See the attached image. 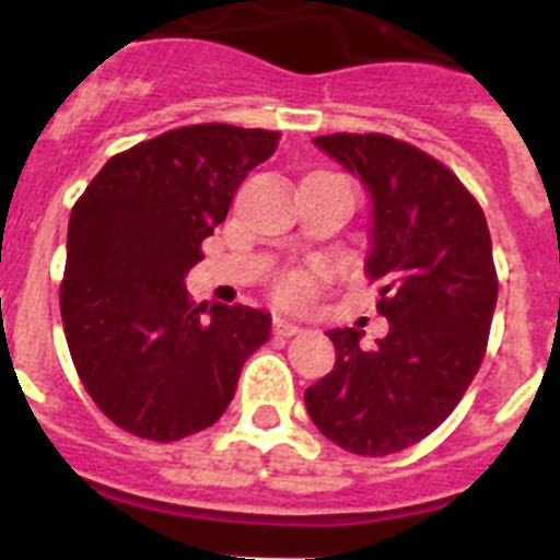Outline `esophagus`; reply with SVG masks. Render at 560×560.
<instances>
[{"instance_id": "1", "label": "esophagus", "mask_w": 560, "mask_h": 560, "mask_svg": "<svg viewBox=\"0 0 560 560\" xmlns=\"http://www.w3.org/2000/svg\"><path fill=\"white\" fill-rule=\"evenodd\" d=\"M273 329H276V335L292 337V335H301V331H304V326L292 324V320H287V317H276Z\"/></svg>"}]
</instances>
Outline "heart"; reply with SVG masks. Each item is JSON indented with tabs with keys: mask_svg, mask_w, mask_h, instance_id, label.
I'll return each mask as SVG.
<instances>
[{
	"mask_svg": "<svg viewBox=\"0 0 560 560\" xmlns=\"http://www.w3.org/2000/svg\"><path fill=\"white\" fill-rule=\"evenodd\" d=\"M306 292H310V279H306V276H292V279H287L281 295H284L287 301H301Z\"/></svg>",
	"mask_w": 560,
	"mask_h": 560,
	"instance_id": "1",
	"label": "heart"
}]
</instances>
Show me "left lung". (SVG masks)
Wrapping results in <instances>:
<instances>
[{
	"label": "left lung",
	"mask_w": 560,
	"mask_h": 560,
	"mask_svg": "<svg viewBox=\"0 0 560 560\" xmlns=\"http://www.w3.org/2000/svg\"><path fill=\"white\" fill-rule=\"evenodd\" d=\"M317 150L362 180L371 203L365 270L387 335L329 329L337 362L306 387L312 424L346 452H401L446 421L486 357L497 306L491 234L441 161L382 133H331Z\"/></svg>",
	"instance_id": "8db88e82"
}]
</instances>
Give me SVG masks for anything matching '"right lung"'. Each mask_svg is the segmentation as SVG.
Segmentation results:
<instances>
[{"mask_svg": "<svg viewBox=\"0 0 560 560\" xmlns=\"http://www.w3.org/2000/svg\"><path fill=\"white\" fill-rule=\"evenodd\" d=\"M279 133L234 125L167 130L114 155L74 203L60 317L94 405L136 438L170 443L218 421L270 312L186 292L200 243Z\"/></svg>", "mask_w": 560, "mask_h": 560, "instance_id": "obj_1", "label": "right lung"}]
</instances>
